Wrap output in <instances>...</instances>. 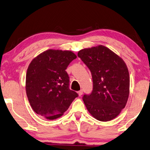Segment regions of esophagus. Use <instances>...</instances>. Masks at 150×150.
<instances>
[{
	"mask_svg": "<svg viewBox=\"0 0 150 150\" xmlns=\"http://www.w3.org/2000/svg\"><path fill=\"white\" fill-rule=\"evenodd\" d=\"M83 90H80V91L78 92L79 96H81V95H82V94H83Z\"/></svg>",
	"mask_w": 150,
	"mask_h": 150,
	"instance_id": "1",
	"label": "esophagus"
}]
</instances>
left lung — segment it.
<instances>
[{"label": "left lung", "instance_id": "8db88e82", "mask_svg": "<svg viewBox=\"0 0 150 150\" xmlns=\"http://www.w3.org/2000/svg\"><path fill=\"white\" fill-rule=\"evenodd\" d=\"M78 56L91 72L93 88L84 94L89 113L100 121L115 118L127 102L130 77L124 61L107 47L100 45L84 48Z\"/></svg>", "mask_w": 150, "mask_h": 150}]
</instances>
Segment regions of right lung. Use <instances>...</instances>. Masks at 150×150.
Listing matches in <instances>:
<instances>
[{
  "mask_svg": "<svg viewBox=\"0 0 150 150\" xmlns=\"http://www.w3.org/2000/svg\"><path fill=\"white\" fill-rule=\"evenodd\" d=\"M76 56L71 51L48 50L33 59L26 73L25 88L31 108L53 120L63 115L79 95L69 89L66 69Z\"/></svg>",
  "mask_w": 150,
  "mask_h": 150,
  "instance_id": "obj_1",
  "label": "right lung"
}]
</instances>
